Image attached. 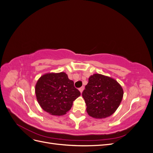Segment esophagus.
Instances as JSON below:
<instances>
[{
	"label": "esophagus",
	"instance_id": "1",
	"mask_svg": "<svg viewBox=\"0 0 153 153\" xmlns=\"http://www.w3.org/2000/svg\"><path fill=\"white\" fill-rule=\"evenodd\" d=\"M84 87H81L80 89H79V91H80V93H82V92H83V91H84Z\"/></svg>",
	"mask_w": 153,
	"mask_h": 153
}]
</instances>
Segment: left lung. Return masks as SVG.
Masks as SVG:
<instances>
[{"label":"left lung","mask_w":153,"mask_h":153,"mask_svg":"<svg viewBox=\"0 0 153 153\" xmlns=\"http://www.w3.org/2000/svg\"><path fill=\"white\" fill-rule=\"evenodd\" d=\"M123 89L114 78L96 73L89 76L82 92L89 116L104 119L112 115L121 103Z\"/></svg>","instance_id":"obj_1"}]
</instances>
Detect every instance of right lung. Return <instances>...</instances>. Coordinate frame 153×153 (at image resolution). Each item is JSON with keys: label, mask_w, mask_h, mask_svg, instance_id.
I'll use <instances>...</instances> for the list:
<instances>
[{"label": "right lung", "mask_w": 153, "mask_h": 153, "mask_svg": "<svg viewBox=\"0 0 153 153\" xmlns=\"http://www.w3.org/2000/svg\"><path fill=\"white\" fill-rule=\"evenodd\" d=\"M36 99L44 111L53 115H63L71 109L73 101L80 96L64 72L48 73L41 76L35 86Z\"/></svg>", "instance_id": "1"}]
</instances>
